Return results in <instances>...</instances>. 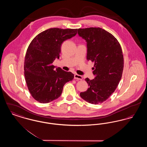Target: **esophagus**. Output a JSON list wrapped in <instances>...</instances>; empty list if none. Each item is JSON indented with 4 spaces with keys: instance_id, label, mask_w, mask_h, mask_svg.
Returning <instances> with one entry per match:
<instances>
[{
    "instance_id": "34e87169",
    "label": "esophagus",
    "mask_w": 147,
    "mask_h": 147,
    "mask_svg": "<svg viewBox=\"0 0 147 147\" xmlns=\"http://www.w3.org/2000/svg\"><path fill=\"white\" fill-rule=\"evenodd\" d=\"M74 79H78V80H82L83 79V77L82 76H80V75H78V74H74Z\"/></svg>"
}]
</instances>
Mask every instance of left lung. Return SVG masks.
<instances>
[{"label":"left lung","mask_w":147,"mask_h":147,"mask_svg":"<svg viewBox=\"0 0 147 147\" xmlns=\"http://www.w3.org/2000/svg\"><path fill=\"white\" fill-rule=\"evenodd\" d=\"M78 34L87 42V59L94 62L95 79H85L89 88L80 94L92 104H101L116 90L123 69V56L117 40L100 28H79Z\"/></svg>","instance_id":"left-lung-1"}]
</instances>
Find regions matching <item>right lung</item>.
I'll return each instance as SVG.
<instances>
[{"label": "right lung", "mask_w": 147, "mask_h": 147, "mask_svg": "<svg viewBox=\"0 0 147 147\" xmlns=\"http://www.w3.org/2000/svg\"><path fill=\"white\" fill-rule=\"evenodd\" d=\"M77 28H51L37 35L30 43L24 62V75L29 92L38 102L49 103L59 98L63 86L74 74L52 63L59 58L63 41L77 34Z\"/></svg>", "instance_id": "obj_1"}]
</instances>
